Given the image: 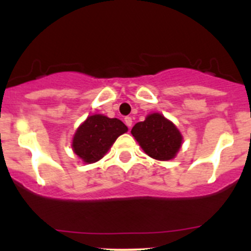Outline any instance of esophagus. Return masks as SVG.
Returning <instances> with one entry per match:
<instances>
[{"instance_id": "obj_1", "label": "esophagus", "mask_w": 251, "mask_h": 251, "mask_svg": "<svg viewBox=\"0 0 251 251\" xmlns=\"http://www.w3.org/2000/svg\"><path fill=\"white\" fill-rule=\"evenodd\" d=\"M125 124L128 126V128H131V126H132V118H131V116H126Z\"/></svg>"}]
</instances>
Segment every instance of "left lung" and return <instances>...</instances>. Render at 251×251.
<instances>
[{"instance_id":"8db88e82","label":"left lung","mask_w":251,"mask_h":251,"mask_svg":"<svg viewBox=\"0 0 251 251\" xmlns=\"http://www.w3.org/2000/svg\"><path fill=\"white\" fill-rule=\"evenodd\" d=\"M144 153L156 160H171L182 144V135L170 120L159 113H153L146 120L137 123L131 130Z\"/></svg>"}]
</instances>
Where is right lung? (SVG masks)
Instances as JSON below:
<instances>
[{
	"label": "right lung",
	"instance_id": "add662e5",
	"mask_svg": "<svg viewBox=\"0 0 251 251\" xmlns=\"http://www.w3.org/2000/svg\"><path fill=\"white\" fill-rule=\"evenodd\" d=\"M125 132H127V126L121 120L95 114L78 126L73 138V151L83 163H96L105 155L116 138Z\"/></svg>",
	"mask_w": 251,
	"mask_h": 251
}]
</instances>
